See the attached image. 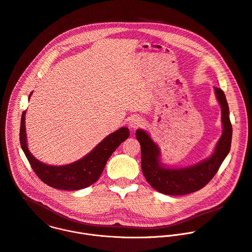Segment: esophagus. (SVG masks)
Segmentation results:
<instances>
[{"mask_svg": "<svg viewBox=\"0 0 252 252\" xmlns=\"http://www.w3.org/2000/svg\"><path fill=\"white\" fill-rule=\"evenodd\" d=\"M142 125H143V120H142L140 117H138V116H133V117H131L130 120H129V122H128L129 127L132 128V129H136V128H138L139 126H141Z\"/></svg>", "mask_w": 252, "mask_h": 252, "instance_id": "1", "label": "esophagus"}]
</instances>
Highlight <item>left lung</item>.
Instances as JSON below:
<instances>
[{
    "label": "left lung",
    "mask_w": 252,
    "mask_h": 252,
    "mask_svg": "<svg viewBox=\"0 0 252 252\" xmlns=\"http://www.w3.org/2000/svg\"><path fill=\"white\" fill-rule=\"evenodd\" d=\"M215 94L221 109L222 132L210 157L186 167H168L161 162V152L148 132L138 128L135 136L141 147V170L156 191L171 196L186 195L205 187L218 172L227 156L232 136L229 109L223 91L215 87Z\"/></svg>",
    "instance_id": "obj_1"
}]
</instances>
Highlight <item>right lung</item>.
I'll return each mask as SVG.
<instances>
[{
  "mask_svg": "<svg viewBox=\"0 0 252 252\" xmlns=\"http://www.w3.org/2000/svg\"><path fill=\"white\" fill-rule=\"evenodd\" d=\"M32 92L30 94L29 100ZM26 112L22 115L20 141L21 146L35 174L48 186L66 191H76L94 184L101 176L108 159L118 146L129 135L126 126L106 136L98 145L81 159L66 165H48L36 159L29 149L26 130Z\"/></svg>",
  "mask_w": 252,
  "mask_h": 252,
  "instance_id": "add662e5",
  "label": "right lung"
}]
</instances>
